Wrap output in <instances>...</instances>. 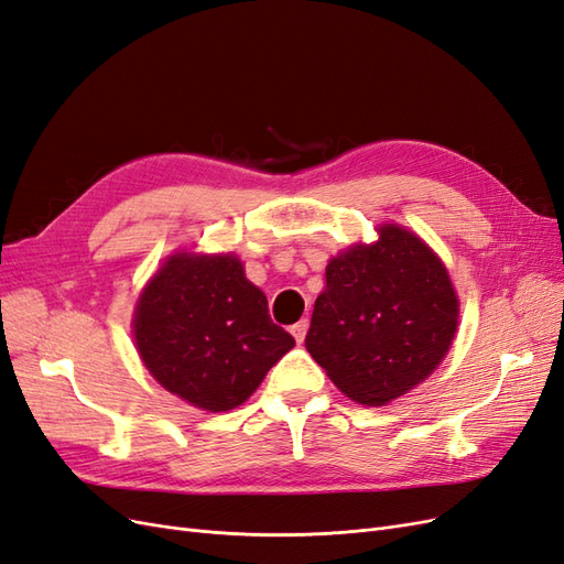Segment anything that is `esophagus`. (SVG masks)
<instances>
[{"instance_id":"34e87169","label":"esophagus","mask_w":564,"mask_h":564,"mask_svg":"<svg viewBox=\"0 0 564 564\" xmlns=\"http://www.w3.org/2000/svg\"><path fill=\"white\" fill-rule=\"evenodd\" d=\"M292 336L296 338V344H303V338H305V334H308V319H301V322H296L292 329Z\"/></svg>"}]
</instances>
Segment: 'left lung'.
Returning a JSON list of instances; mask_svg holds the SVG:
<instances>
[{
  "label": "left lung",
  "instance_id": "obj_1",
  "mask_svg": "<svg viewBox=\"0 0 564 564\" xmlns=\"http://www.w3.org/2000/svg\"><path fill=\"white\" fill-rule=\"evenodd\" d=\"M305 348L350 400L381 406L425 381L458 327L449 272L419 235L386 224L327 265Z\"/></svg>",
  "mask_w": 564,
  "mask_h": 564
}]
</instances>
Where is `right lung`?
Listing matches in <instances>:
<instances>
[{
  "label": "right lung",
  "mask_w": 564,
  "mask_h": 564,
  "mask_svg": "<svg viewBox=\"0 0 564 564\" xmlns=\"http://www.w3.org/2000/svg\"><path fill=\"white\" fill-rule=\"evenodd\" d=\"M133 338L155 381L207 412L240 406L296 344L237 256L181 251L145 284Z\"/></svg>",
  "instance_id": "1"
}]
</instances>
